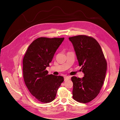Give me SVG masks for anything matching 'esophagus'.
<instances>
[{"label":"esophagus","mask_w":120,"mask_h":120,"mask_svg":"<svg viewBox=\"0 0 120 120\" xmlns=\"http://www.w3.org/2000/svg\"><path fill=\"white\" fill-rule=\"evenodd\" d=\"M71 76H66L64 77V81H67L68 80H69L71 79Z\"/></svg>","instance_id":"34e87169"}]
</instances>
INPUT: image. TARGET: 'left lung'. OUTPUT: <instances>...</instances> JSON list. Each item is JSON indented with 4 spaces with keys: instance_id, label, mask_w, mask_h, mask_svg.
Here are the masks:
<instances>
[{
    "instance_id": "left-lung-1",
    "label": "left lung",
    "mask_w": 120,
    "mask_h": 120,
    "mask_svg": "<svg viewBox=\"0 0 120 120\" xmlns=\"http://www.w3.org/2000/svg\"><path fill=\"white\" fill-rule=\"evenodd\" d=\"M68 39L84 74L82 78L71 77L73 98L78 102L89 103L96 97L102 87L107 70L106 61L101 47L93 38L81 35Z\"/></svg>"
}]
</instances>
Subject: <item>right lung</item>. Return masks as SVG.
Listing matches in <instances>:
<instances>
[{"label":"right lung","mask_w":120,"mask_h":120,"mask_svg":"<svg viewBox=\"0 0 120 120\" xmlns=\"http://www.w3.org/2000/svg\"><path fill=\"white\" fill-rule=\"evenodd\" d=\"M64 38L40 37L28 48L23 60L25 83L32 95L44 103L52 102L64 77L48 74L46 70Z\"/></svg>","instance_id":"right-lung-1"}]
</instances>
